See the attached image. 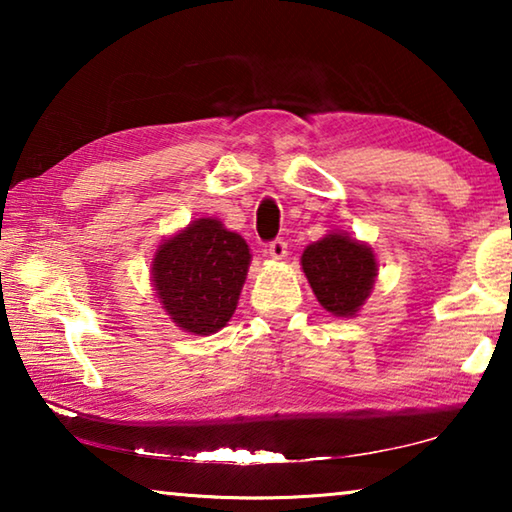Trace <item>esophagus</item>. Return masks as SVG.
Wrapping results in <instances>:
<instances>
[{"mask_svg": "<svg viewBox=\"0 0 512 512\" xmlns=\"http://www.w3.org/2000/svg\"><path fill=\"white\" fill-rule=\"evenodd\" d=\"M287 253H289V248H287V241H284V239H275V241H271V244H268V257L275 259V262H282V259L287 257Z\"/></svg>", "mask_w": 512, "mask_h": 512, "instance_id": "obj_1", "label": "esophagus"}]
</instances>
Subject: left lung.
Instances as JSON below:
<instances>
[{"instance_id": "left-lung-1", "label": "left lung", "mask_w": 512, "mask_h": 512, "mask_svg": "<svg viewBox=\"0 0 512 512\" xmlns=\"http://www.w3.org/2000/svg\"><path fill=\"white\" fill-rule=\"evenodd\" d=\"M300 262L318 302L334 316L357 314L375 287V253L345 232H329L309 244Z\"/></svg>"}]
</instances>
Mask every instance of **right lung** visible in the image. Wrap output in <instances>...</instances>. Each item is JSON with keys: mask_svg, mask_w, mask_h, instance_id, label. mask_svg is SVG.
<instances>
[{"mask_svg": "<svg viewBox=\"0 0 512 512\" xmlns=\"http://www.w3.org/2000/svg\"><path fill=\"white\" fill-rule=\"evenodd\" d=\"M250 248L219 219H196L155 250L151 277L162 309L185 332L210 336L232 318Z\"/></svg>", "mask_w": 512, "mask_h": 512, "instance_id": "1", "label": "right lung"}]
</instances>
